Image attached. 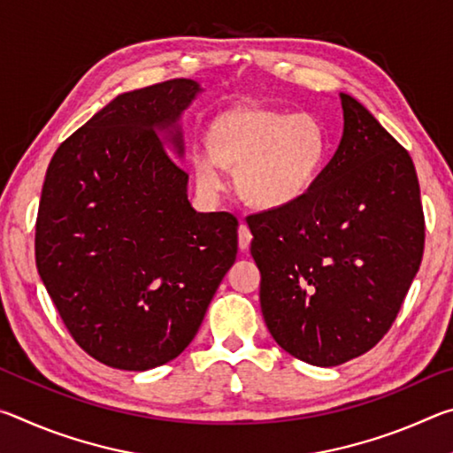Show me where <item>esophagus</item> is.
<instances>
[{"instance_id":"1","label":"esophagus","mask_w":453,"mask_h":453,"mask_svg":"<svg viewBox=\"0 0 453 453\" xmlns=\"http://www.w3.org/2000/svg\"><path fill=\"white\" fill-rule=\"evenodd\" d=\"M237 243H240V250H248L250 243H251V232L250 227L242 224L240 229H237Z\"/></svg>"}]
</instances>
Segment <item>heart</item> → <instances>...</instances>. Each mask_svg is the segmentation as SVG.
I'll list each match as a JSON object with an SVG mask.
<instances>
[{"label": "heart", "instance_id": "b5f03b06", "mask_svg": "<svg viewBox=\"0 0 453 453\" xmlns=\"http://www.w3.org/2000/svg\"><path fill=\"white\" fill-rule=\"evenodd\" d=\"M211 148H196L197 186L216 196L226 186L224 165L237 167V189L264 210L289 208L310 194L327 162V129L313 113L237 107L210 129Z\"/></svg>", "mask_w": 453, "mask_h": 453}]
</instances>
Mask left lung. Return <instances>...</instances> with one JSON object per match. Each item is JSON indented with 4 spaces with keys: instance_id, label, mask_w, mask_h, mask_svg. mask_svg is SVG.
Returning a JSON list of instances; mask_svg holds the SVG:
<instances>
[{
    "instance_id": "1",
    "label": "left lung",
    "mask_w": 453,
    "mask_h": 453,
    "mask_svg": "<svg viewBox=\"0 0 453 453\" xmlns=\"http://www.w3.org/2000/svg\"><path fill=\"white\" fill-rule=\"evenodd\" d=\"M343 134L300 202L248 218L259 302L280 346L332 367L372 349L400 311L424 256L416 167L356 97Z\"/></svg>"
}]
</instances>
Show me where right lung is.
I'll return each mask as SVG.
<instances>
[{
  "label": "right lung",
  "mask_w": 453,
  "mask_h": 453,
  "mask_svg": "<svg viewBox=\"0 0 453 453\" xmlns=\"http://www.w3.org/2000/svg\"><path fill=\"white\" fill-rule=\"evenodd\" d=\"M203 88L126 91L53 153L35 264L73 340L110 367L145 372L194 340L235 262L237 219L188 199L181 116Z\"/></svg>",
  "instance_id": "right-lung-1"
}]
</instances>
